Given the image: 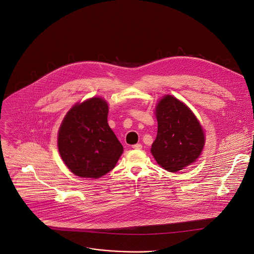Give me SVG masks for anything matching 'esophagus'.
I'll return each mask as SVG.
<instances>
[{"instance_id":"obj_1","label":"esophagus","mask_w":254,"mask_h":254,"mask_svg":"<svg viewBox=\"0 0 254 254\" xmlns=\"http://www.w3.org/2000/svg\"><path fill=\"white\" fill-rule=\"evenodd\" d=\"M131 147H132L133 149H141L142 145H141L140 143H136V144H133Z\"/></svg>"}]
</instances>
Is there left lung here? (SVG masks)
Instances as JSON below:
<instances>
[{
    "label": "left lung",
    "mask_w": 254,
    "mask_h": 254,
    "mask_svg": "<svg viewBox=\"0 0 254 254\" xmlns=\"http://www.w3.org/2000/svg\"><path fill=\"white\" fill-rule=\"evenodd\" d=\"M157 134L151 144L156 162L171 173H177L200 155L204 132L188 106L173 96H164L155 107Z\"/></svg>",
    "instance_id": "8db88e82"
}]
</instances>
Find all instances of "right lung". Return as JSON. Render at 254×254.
I'll return each mask as SVG.
<instances>
[{
    "mask_svg": "<svg viewBox=\"0 0 254 254\" xmlns=\"http://www.w3.org/2000/svg\"><path fill=\"white\" fill-rule=\"evenodd\" d=\"M109 106L101 98L74 105L65 115L58 133L61 157L80 178L99 179L116 166L124 151L108 124Z\"/></svg>",
    "mask_w": 254,
    "mask_h": 254,
    "instance_id": "1",
    "label": "right lung"
}]
</instances>
